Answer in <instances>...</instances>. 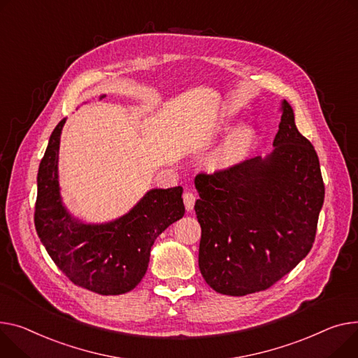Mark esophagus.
<instances>
[{"label": "esophagus", "instance_id": "esophagus-1", "mask_svg": "<svg viewBox=\"0 0 358 358\" xmlns=\"http://www.w3.org/2000/svg\"><path fill=\"white\" fill-rule=\"evenodd\" d=\"M196 194L192 193V192H185L182 194V200H184V204H185V208L187 211H192L194 208V203H196Z\"/></svg>", "mask_w": 358, "mask_h": 358}]
</instances>
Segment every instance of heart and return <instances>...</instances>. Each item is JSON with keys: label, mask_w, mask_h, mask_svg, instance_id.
<instances>
[{"label": "heart", "mask_w": 358, "mask_h": 358, "mask_svg": "<svg viewBox=\"0 0 358 358\" xmlns=\"http://www.w3.org/2000/svg\"><path fill=\"white\" fill-rule=\"evenodd\" d=\"M252 139V132L246 128L237 131L220 150V152L216 157V161L219 162H229L234 159L236 157H239L243 150L248 147V144Z\"/></svg>", "instance_id": "1"}]
</instances>
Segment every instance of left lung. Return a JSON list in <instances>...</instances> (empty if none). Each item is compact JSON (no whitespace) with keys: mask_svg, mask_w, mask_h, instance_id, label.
<instances>
[{"mask_svg":"<svg viewBox=\"0 0 358 358\" xmlns=\"http://www.w3.org/2000/svg\"><path fill=\"white\" fill-rule=\"evenodd\" d=\"M275 150L213 174H197L200 272L216 292L265 291L311 250L325 187L318 155L282 101Z\"/></svg>","mask_w":358,"mask_h":358,"instance_id":"left-lung-1","label":"left lung"}]
</instances>
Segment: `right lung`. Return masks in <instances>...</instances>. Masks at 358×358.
Returning <instances> with one entry per match:
<instances>
[{
  "label": "right lung",
  "mask_w": 358,
  "mask_h": 358,
  "mask_svg": "<svg viewBox=\"0 0 358 358\" xmlns=\"http://www.w3.org/2000/svg\"><path fill=\"white\" fill-rule=\"evenodd\" d=\"M103 96H101L102 99ZM62 119L38 166L34 224L57 268L78 287L101 295L132 291L144 278L157 237L184 216L182 187L154 188L125 216L105 224L71 217L62 203L57 161Z\"/></svg>",
  "instance_id": "right-lung-1"
}]
</instances>
